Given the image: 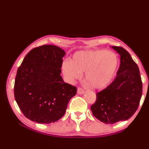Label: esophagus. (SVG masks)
Returning <instances> with one entry per match:
<instances>
[{"mask_svg": "<svg viewBox=\"0 0 149 149\" xmlns=\"http://www.w3.org/2000/svg\"><path fill=\"white\" fill-rule=\"evenodd\" d=\"M85 93V91L81 87H78L77 88V93L78 94H84Z\"/></svg>", "mask_w": 149, "mask_h": 149, "instance_id": "obj_1", "label": "esophagus"}]
</instances>
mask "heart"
I'll return each mask as SVG.
<instances>
[{"label":"heart","mask_w":149,"mask_h":149,"mask_svg":"<svg viewBox=\"0 0 149 149\" xmlns=\"http://www.w3.org/2000/svg\"><path fill=\"white\" fill-rule=\"evenodd\" d=\"M118 67L114 52L98 50H81L75 52L69 61L62 63V71L68 81L74 82L85 72V79L95 89L107 87L112 81Z\"/></svg>","instance_id":"obj_1"}]
</instances>
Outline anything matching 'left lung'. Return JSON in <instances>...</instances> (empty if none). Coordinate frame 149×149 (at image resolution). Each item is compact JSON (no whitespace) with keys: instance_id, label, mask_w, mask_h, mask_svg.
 Here are the masks:
<instances>
[{"instance_id":"1","label":"left lung","mask_w":149,"mask_h":149,"mask_svg":"<svg viewBox=\"0 0 149 149\" xmlns=\"http://www.w3.org/2000/svg\"><path fill=\"white\" fill-rule=\"evenodd\" d=\"M112 47L120 56L116 77L97 93L96 101L91 107L93 116L107 124L132 117L139 105L143 89L139 67L129 52L121 47Z\"/></svg>"}]
</instances>
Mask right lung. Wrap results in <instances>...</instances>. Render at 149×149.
I'll list each match as a JSON object with an SVG mask.
<instances>
[{"label": "right lung", "mask_w": 149, "mask_h": 149, "mask_svg": "<svg viewBox=\"0 0 149 149\" xmlns=\"http://www.w3.org/2000/svg\"><path fill=\"white\" fill-rule=\"evenodd\" d=\"M64 50L54 45L34 48L17 71L14 97L19 109L30 120L39 123L57 122L64 115L76 87L62 79Z\"/></svg>", "instance_id": "add662e5"}]
</instances>
